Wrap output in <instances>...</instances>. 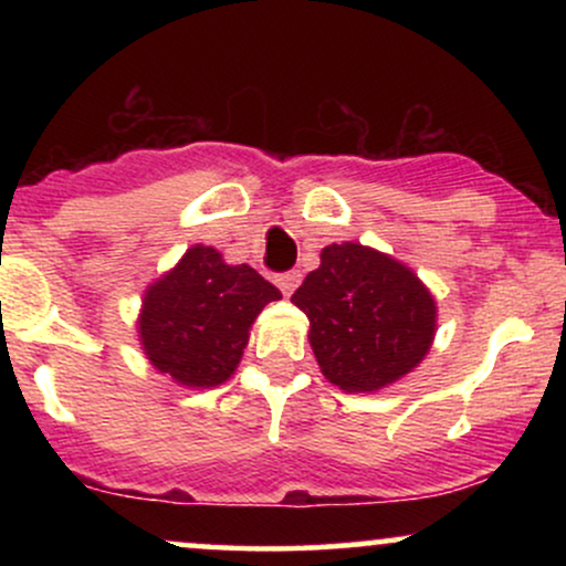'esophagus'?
I'll list each match as a JSON object with an SVG mask.
<instances>
[{"label":"esophagus","mask_w":566,"mask_h":566,"mask_svg":"<svg viewBox=\"0 0 566 566\" xmlns=\"http://www.w3.org/2000/svg\"><path fill=\"white\" fill-rule=\"evenodd\" d=\"M297 284H301V271H287V274L276 276V287L282 290V295H287V297L297 290Z\"/></svg>","instance_id":"obj_1"}]
</instances>
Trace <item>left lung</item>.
<instances>
[{"mask_svg": "<svg viewBox=\"0 0 566 566\" xmlns=\"http://www.w3.org/2000/svg\"><path fill=\"white\" fill-rule=\"evenodd\" d=\"M292 303L308 316L322 375L375 394L412 373L433 346L437 301L407 263L359 242L327 244Z\"/></svg>", "mask_w": 566, "mask_h": 566, "instance_id": "1", "label": "left lung"}]
</instances>
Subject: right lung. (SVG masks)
I'll use <instances>...</instances> for the list:
<instances>
[{"instance_id":"obj_1","label":"right lung","mask_w":566,"mask_h":566,"mask_svg":"<svg viewBox=\"0 0 566 566\" xmlns=\"http://www.w3.org/2000/svg\"><path fill=\"white\" fill-rule=\"evenodd\" d=\"M282 292L252 265L191 244L143 292L138 340L148 365L184 388H216L237 373L258 314Z\"/></svg>"}]
</instances>
